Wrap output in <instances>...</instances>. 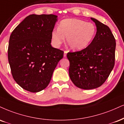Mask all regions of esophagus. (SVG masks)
I'll return each instance as SVG.
<instances>
[{
    "label": "esophagus",
    "instance_id": "esophagus-1",
    "mask_svg": "<svg viewBox=\"0 0 124 124\" xmlns=\"http://www.w3.org/2000/svg\"><path fill=\"white\" fill-rule=\"evenodd\" d=\"M67 53H68V51H64V55H63L64 57H66Z\"/></svg>",
    "mask_w": 124,
    "mask_h": 124
}]
</instances>
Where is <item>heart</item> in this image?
<instances>
[{"label":"heart","mask_w":124,"mask_h":124,"mask_svg":"<svg viewBox=\"0 0 124 124\" xmlns=\"http://www.w3.org/2000/svg\"><path fill=\"white\" fill-rule=\"evenodd\" d=\"M96 33V28L91 22L77 18H68L61 21L58 28L53 30L51 40L54 46L59 47L65 41L73 50H81L87 47Z\"/></svg>","instance_id":"b5f03b06"}]
</instances>
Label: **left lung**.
I'll list each match as a JSON object with an SVG mask.
<instances>
[{
  "label": "left lung",
  "mask_w": 124,
  "mask_h": 124,
  "mask_svg": "<svg viewBox=\"0 0 124 124\" xmlns=\"http://www.w3.org/2000/svg\"><path fill=\"white\" fill-rule=\"evenodd\" d=\"M96 33L92 43L84 50L68 53L69 73L78 88L92 89L99 87L108 78L114 66L116 40L110 28L93 18Z\"/></svg>",
  "instance_id": "8db88e82"
}]
</instances>
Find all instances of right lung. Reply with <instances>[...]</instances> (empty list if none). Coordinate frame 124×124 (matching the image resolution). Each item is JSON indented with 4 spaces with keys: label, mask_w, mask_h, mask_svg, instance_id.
<instances>
[{
    "label": "right lung",
    "mask_w": 124,
    "mask_h": 124,
    "mask_svg": "<svg viewBox=\"0 0 124 124\" xmlns=\"http://www.w3.org/2000/svg\"><path fill=\"white\" fill-rule=\"evenodd\" d=\"M54 14H31L10 37L8 59L13 78L22 88L38 92L49 84L63 51L51 46V32L58 21Z\"/></svg>",
    "instance_id": "obj_1"
}]
</instances>
